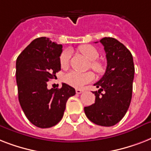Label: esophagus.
<instances>
[{
	"mask_svg": "<svg viewBox=\"0 0 151 151\" xmlns=\"http://www.w3.org/2000/svg\"><path fill=\"white\" fill-rule=\"evenodd\" d=\"M83 92H84V91H83L82 89H79V88H77V89H76V93H77V94H81V93H82Z\"/></svg>",
	"mask_w": 151,
	"mask_h": 151,
	"instance_id": "34e87169",
	"label": "esophagus"
}]
</instances>
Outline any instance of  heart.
I'll return each mask as SVG.
<instances>
[{
    "mask_svg": "<svg viewBox=\"0 0 151 151\" xmlns=\"http://www.w3.org/2000/svg\"><path fill=\"white\" fill-rule=\"evenodd\" d=\"M79 52L87 58L91 62V68L96 73H100L103 71V65L96 61L99 57V52L95 47L90 45H84L79 47ZM71 53L70 51L66 50L63 52L59 56V63L60 66L63 69H66L69 66L70 59ZM95 76L92 72L87 73H78L76 71H71L70 73H66L64 77V81L67 85H70L76 88H81L84 85H87L88 83L94 80Z\"/></svg>",
    "mask_w": 151,
    "mask_h": 151,
    "instance_id": "obj_1",
    "label": "heart"
}]
</instances>
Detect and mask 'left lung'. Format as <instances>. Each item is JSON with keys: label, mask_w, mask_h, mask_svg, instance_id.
Masks as SVG:
<instances>
[{"label": "left lung", "mask_w": 151, "mask_h": 151, "mask_svg": "<svg viewBox=\"0 0 151 151\" xmlns=\"http://www.w3.org/2000/svg\"><path fill=\"white\" fill-rule=\"evenodd\" d=\"M100 43L104 46L107 66L103 78L94 85L99 88L98 92H92L95 103L85 106V113L95 124L110 127L118 123L129 109L135 67L131 52L120 41L104 37Z\"/></svg>", "instance_id": "8db88e82"}]
</instances>
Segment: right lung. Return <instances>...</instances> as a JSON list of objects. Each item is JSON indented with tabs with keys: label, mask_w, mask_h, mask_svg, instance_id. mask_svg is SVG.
I'll return each instance as SVG.
<instances>
[{
	"label": "right lung",
	"mask_w": 151,
	"mask_h": 151,
	"mask_svg": "<svg viewBox=\"0 0 151 151\" xmlns=\"http://www.w3.org/2000/svg\"><path fill=\"white\" fill-rule=\"evenodd\" d=\"M62 48V45L41 37L32 41L16 60L20 106L29 122L41 129L54 126L61 121L66 101L76 93L65 83L60 88H47V82L57 78L56 73L61 70Z\"/></svg>",
	"instance_id": "add662e5"
}]
</instances>
